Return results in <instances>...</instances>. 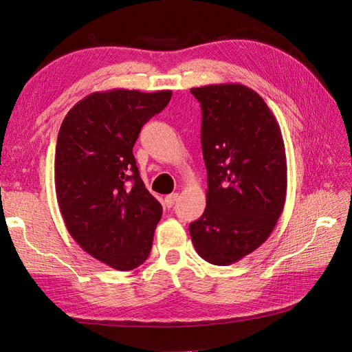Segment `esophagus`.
Returning <instances> with one entry per match:
<instances>
[{
    "label": "esophagus",
    "instance_id": "1",
    "mask_svg": "<svg viewBox=\"0 0 352 352\" xmlns=\"http://www.w3.org/2000/svg\"><path fill=\"white\" fill-rule=\"evenodd\" d=\"M177 198H179L177 193H172V195H167V197L164 198V204H166V207H167V208H172L173 205H175V202L177 201Z\"/></svg>",
    "mask_w": 352,
    "mask_h": 352
}]
</instances>
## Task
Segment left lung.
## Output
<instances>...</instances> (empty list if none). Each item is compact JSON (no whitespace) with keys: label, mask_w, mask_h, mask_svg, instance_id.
<instances>
[{"label":"left lung","mask_w":352,"mask_h":352,"mask_svg":"<svg viewBox=\"0 0 352 352\" xmlns=\"http://www.w3.org/2000/svg\"><path fill=\"white\" fill-rule=\"evenodd\" d=\"M190 93L201 103L208 189L207 207L189 233L202 259L226 266L256 250L284 210V140L268 104L243 84H210Z\"/></svg>","instance_id":"obj_1"}]
</instances>
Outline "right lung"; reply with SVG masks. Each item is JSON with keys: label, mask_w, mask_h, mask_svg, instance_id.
Here are the masks:
<instances>
[{"label": "right lung", "mask_w": 352, "mask_h": 352, "mask_svg": "<svg viewBox=\"0 0 352 352\" xmlns=\"http://www.w3.org/2000/svg\"><path fill=\"white\" fill-rule=\"evenodd\" d=\"M170 99V90L96 91L72 106L59 128L55 189L68 233L118 271L134 270L148 258L162 218V205L145 189L132 148L142 125Z\"/></svg>", "instance_id": "right-lung-1"}]
</instances>
